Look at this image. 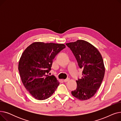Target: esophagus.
<instances>
[{
    "label": "esophagus",
    "instance_id": "esophagus-1",
    "mask_svg": "<svg viewBox=\"0 0 121 121\" xmlns=\"http://www.w3.org/2000/svg\"><path fill=\"white\" fill-rule=\"evenodd\" d=\"M69 78H66V79H64V82H68V81H69Z\"/></svg>",
    "mask_w": 121,
    "mask_h": 121
}]
</instances>
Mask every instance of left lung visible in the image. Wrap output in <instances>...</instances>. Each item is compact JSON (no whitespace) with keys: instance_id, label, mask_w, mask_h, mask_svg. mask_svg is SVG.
Masks as SVG:
<instances>
[{"instance_id":"8db88e82","label":"left lung","mask_w":121,"mask_h":121,"mask_svg":"<svg viewBox=\"0 0 121 121\" xmlns=\"http://www.w3.org/2000/svg\"><path fill=\"white\" fill-rule=\"evenodd\" d=\"M72 50L78 66L83 69L81 78L76 80L77 88L72 91L73 96L80 100L89 99L96 94L105 73L103 59L99 50L84 40L66 43Z\"/></svg>"}]
</instances>
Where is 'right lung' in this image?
<instances>
[{"instance_id":"right-lung-1","label":"right lung","mask_w":121,"mask_h":121,"mask_svg":"<svg viewBox=\"0 0 121 121\" xmlns=\"http://www.w3.org/2000/svg\"><path fill=\"white\" fill-rule=\"evenodd\" d=\"M66 48L64 44L35 42L22 53L18 63V71L22 83L35 99L44 100L54 93L59 82L52 69L56 55Z\"/></svg>"}]
</instances>
